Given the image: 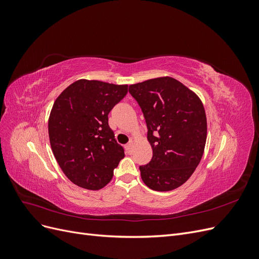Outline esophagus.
<instances>
[{
	"label": "esophagus",
	"instance_id": "obj_1",
	"mask_svg": "<svg viewBox=\"0 0 259 259\" xmlns=\"http://www.w3.org/2000/svg\"><path fill=\"white\" fill-rule=\"evenodd\" d=\"M125 149H126L127 153H128V154H131V153H132V151H133V143H132V142H130L128 144L125 145Z\"/></svg>",
	"mask_w": 259,
	"mask_h": 259
}]
</instances>
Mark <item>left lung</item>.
<instances>
[{
	"mask_svg": "<svg viewBox=\"0 0 259 259\" xmlns=\"http://www.w3.org/2000/svg\"><path fill=\"white\" fill-rule=\"evenodd\" d=\"M144 113L153 155L140 165L143 182L155 191L185 184L202 159L206 143V115L201 100L173 77L130 85Z\"/></svg>",
	"mask_w": 259,
	"mask_h": 259,
	"instance_id": "left-lung-1",
	"label": "left lung"
}]
</instances>
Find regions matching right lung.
Here are the masks:
<instances>
[{"mask_svg":"<svg viewBox=\"0 0 259 259\" xmlns=\"http://www.w3.org/2000/svg\"><path fill=\"white\" fill-rule=\"evenodd\" d=\"M127 94V85L79 80L55 100L49 120L53 153L64 174L85 189L98 190L124 158L108 114Z\"/></svg>","mask_w":259,"mask_h":259,"instance_id":"obj_1","label":"right lung"}]
</instances>
